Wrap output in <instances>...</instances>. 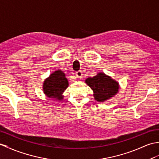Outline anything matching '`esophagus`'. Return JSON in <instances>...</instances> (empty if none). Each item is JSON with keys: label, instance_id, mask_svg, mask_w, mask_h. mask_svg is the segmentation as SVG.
<instances>
[{"label": "esophagus", "instance_id": "esophagus-1", "mask_svg": "<svg viewBox=\"0 0 159 159\" xmlns=\"http://www.w3.org/2000/svg\"><path fill=\"white\" fill-rule=\"evenodd\" d=\"M76 78L78 79H82L83 78V73L81 71H77L76 72Z\"/></svg>", "mask_w": 159, "mask_h": 159}]
</instances>
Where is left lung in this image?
<instances>
[{"label":"left lung","instance_id":"1","mask_svg":"<svg viewBox=\"0 0 159 159\" xmlns=\"http://www.w3.org/2000/svg\"><path fill=\"white\" fill-rule=\"evenodd\" d=\"M85 83L93 91L95 100L102 102L115 95L119 89V84L111 77L104 73H98L93 77H89Z\"/></svg>","mask_w":159,"mask_h":159}]
</instances>
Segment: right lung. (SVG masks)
Wrapping results in <instances>:
<instances>
[{
	"mask_svg": "<svg viewBox=\"0 0 159 159\" xmlns=\"http://www.w3.org/2000/svg\"><path fill=\"white\" fill-rule=\"evenodd\" d=\"M68 87V81L65 74L61 70H57L51 74L43 83V91L47 97L62 100V93Z\"/></svg>",
	"mask_w": 159,
	"mask_h": 159,
	"instance_id": "add662e5",
	"label": "right lung"
}]
</instances>
